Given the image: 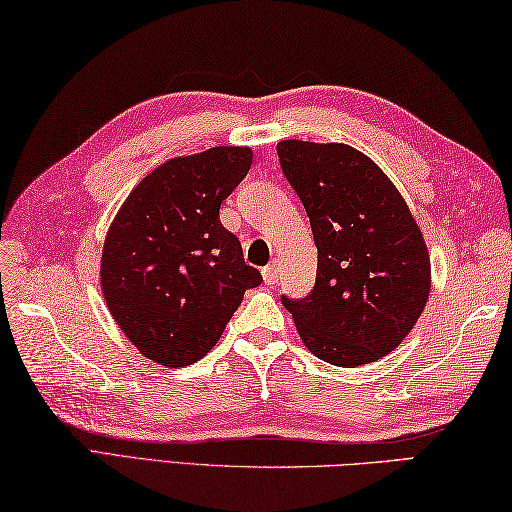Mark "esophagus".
I'll use <instances>...</instances> for the list:
<instances>
[{
	"label": "esophagus",
	"instance_id": "34e87169",
	"mask_svg": "<svg viewBox=\"0 0 512 512\" xmlns=\"http://www.w3.org/2000/svg\"><path fill=\"white\" fill-rule=\"evenodd\" d=\"M262 277L266 284H277V280H280V266H277L275 262L268 264L266 268H262Z\"/></svg>",
	"mask_w": 512,
	"mask_h": 512
}]
</instances>
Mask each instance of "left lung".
<instances>
[{
    "instance_id": "1",
    "label": "left lung",
    "mask_w": 512,
    "mask_h": 512,
    "mask_svg": "<svg viewBox=\"0 0 512 512\" xmlns=\"http://www.w3.org/2000/svg\"><path fill=\"white\" fill-rule=\"evenodd\" d=\"M282 172L318 248L311 295L282 297L304 347L338 367L387 356L414 329L432 288L423 232L389 176L345 143L280 141Z\"/></svg>"
}]
</instances>
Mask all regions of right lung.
Masks as SVG:
<instances>
[{"label":"right lung","mask_w":512,"mask_h":512,"mask_svg":"<svg viewBox=\"0 0 512 512\" xmlns=\"http://www.w3.org/2000/svg\"><path fill=\"white\" fill-rule=\"evenodd\" d=\"M253 163V150L217 145L176 156L129 192L107 230L100 288L111 318L147 360L185 367L217 345L248 288L239 239L221 226V201Z\"/></svg>","instance_id":"add662e5"}]
</instances>
